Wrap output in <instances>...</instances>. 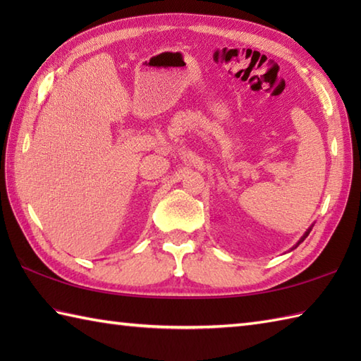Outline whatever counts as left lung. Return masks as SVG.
I'll list each match as a JSON object with an SVG mask.
<instances>
[{
	"mask_svg": "<svg viewBox=\"0 0 361 361\" xmlns=\"http://www.w3.org/2000/svg\"><path fill=\"white\" fill-rule=\"evenodd\" d=\"M312 226H313V225H312ZM312 226H310V228L307 229V231H305V233H304V235L301 237V239H299V240H298V243H296V245H295V247H293V248H291V250H295V248L298 247V245H299V243H301V242H304V239H305V237H307V235L310 234V231H312Z\"/></svg>",
	"mask_w": 361,
	"mask_h": 361,
	"instance_id": "1",
	"label": "left lung"
}]
</instances>
